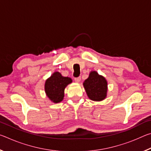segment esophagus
I'll list each match as a JSON object with an SVG mask.
<instances>
[{"label": "esophagus", "instance_id": "obj_1", "mask_svg": "<svg viewBox=\"0 0 151 151\" xmlns=\"http://www.w3.org/2000/svg\"><path fill=\"white\" fill-rule=\"evenodd\" d=\"M75 81L76 82V83H80V81H81L80 76H79V77H75Z\"/></svg>", "mask_w": 151, "mask_h": 151}]
</instances>
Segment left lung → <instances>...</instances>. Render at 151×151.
Segmentation results:
<instances>
[{
    "instance_id": "8db88e82",
    "label": "left lung",
    "mask_w": 151,
    "mask_h": 151,
    "mask_svg": "<svg viewBox=\"0 0 151 151\" xmlns=\"http://www.w3.org/2000/svg\"><path fill=\"white\" fill-rule=\"evenodd\" d=\"M83 86L87 96L93 101H101L106 97L107 81L104 76L99 75L96 71H91Z\"/></svg>"
}]
</instances>
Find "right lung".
<instances>
[{
    "label": "right lung",
    "mask_w": 151,
    "mask_h": 151,
    "mask_svg": "<svg viewBox=\"0 0 151 151\" xmlns=\"http://www.w3.org/2000/svg\"><path fill=\"white\" fill-rule=\"evenodd\" d=\"M72 81L70 78L63 76L59 72H55L45 82V93L52 103H60L63 100L65 87Z\"/></svg>",
    "instance_id": "1"
}]
</instances>
